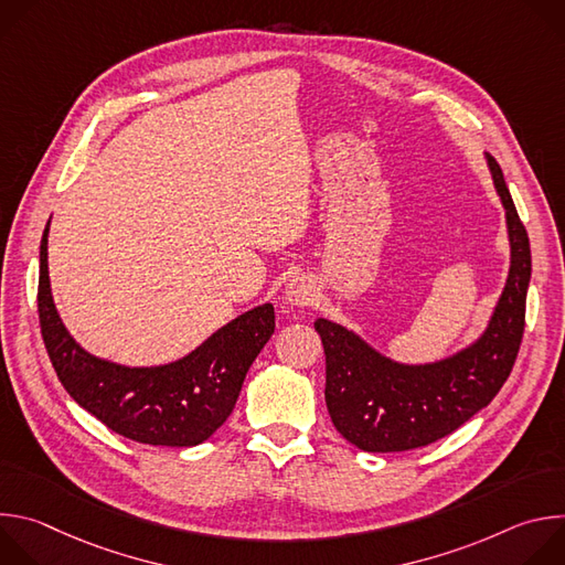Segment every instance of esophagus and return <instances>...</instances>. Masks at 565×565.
Here are the masks:
<instances>
[{
  "label": "esophagus",
  "mask_w": 565,
  "mask_h": 565,
  "mask_svg": "<svg viewBox=\"0 0 565 565\" xmlns=\"http://www.w3.org/2000/svg\"><path fill=\"white\" fill-rule=\"evenodd\" d=\"M284 295H286V301L292 306H310L315 299V284H312V279H308L303 275L292 277L286 284Z\"/></svg>",
  "instance_id": "obj_1"
}]
</instances>
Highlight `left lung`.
<instances>
[{"label":"left lung","instance_id":"1","mask_svg":"<svg viewBox=\"0 0 565 565\" xmlns=\"http://www.w3.org/2000/svg\"><path fill=\"white\" fill-rule=\"evenodd\" d=\"M486 158L505 207L510 273L490 324L476 342L438 362L402 364L331 319L315 321L327 355L324 395L331 420L362 451L431 445L488 407L510 377L525 329L532 257L501 166L494 156Z\"/></svg>","mask_w":565,"mask_h":565}]
</instances>
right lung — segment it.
<instances>
[{"label":"right lung","mask_w":565,"mask_h":565,"mask_svg":"<svg viewBox=\"0 0 565 565\" xmlns=\"http://www.w3.org/2000/svg\"><path fill=\"white\" fill-rule=\"evenodd\" d=\"M49 223L40 246L38 310L46 353L66 393L129 440L163 447L207 440L232 414L250 364L275 333L273 303L238 315L170 364L122 366L96 358L68 335L53 303Z\"/></svg>","instance_id":"right-lung-1"}]
</instances>
